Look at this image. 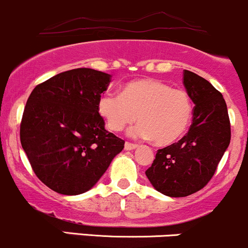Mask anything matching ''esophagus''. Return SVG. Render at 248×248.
Segmentation results:
<instances>
[{
  "instance_id": "34e87169",
  "label": "esophagus",
  "mask_w": 248,
  "mask_h": 248,
  "mask_svg": "<svg viewBox=\"0 0 248 248\" xmlns=\"http://www.w3.org/2000/svg\"><path fill=\"white\" fill-rule=\"evenodd\" d=\"M134 149H137L136 144H132V142H126V144H124V150H127V151H129V150H134Z\"/></svg>"
}]
</instances>
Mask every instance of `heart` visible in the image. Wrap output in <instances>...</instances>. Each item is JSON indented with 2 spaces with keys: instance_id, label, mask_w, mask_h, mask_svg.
I'll return each mask as SVG.
<instances>
[{
  "instance_id": "heart-1",
  "label": "heart",
  "mask_w": 248,
  "mask_h": 248,
  "mask_svg": "<svg viewBox=\"0 0 248 248\" xmlns=\"http://www.w3.org/2000/svg\"><path fill=\"white\" fill-rule=\"evenodd\" d=\"M191 98L182 90L155 79L128 82L122 93L108 91L98 99V112L110 131L120 132L138 117L132 127V138L154 140L157 145H169L179 139L192 117Z\"/></svg>"
}]
</instances>
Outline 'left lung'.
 Segmentation results:
<instances>
[{
	"instance_id": "8db88e82",
	"label": "left lung",
	"mask_w": 248,
	"mask_h": 248,
	"mask_svg": "<svg viewBox=\"0 0 248 248\" xmlns=\"http://www.w3.org/2000/svg\"><path fill=\"white\" fill-rule=\"evenodd\" d=\"M184 85L194 103L193 122L184 138L157 150L154 163L145 171L156 191L174 198L202 189L231 142L228 109L221 92L189 71L184 72Z\"/></svg>"
}]
</instances>
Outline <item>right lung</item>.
Here are the masks:
<instances>
[{
	"instance_id": "obj_1",
	"label": "right lung",
	"mask_w": 248,
	"mask_h": 248,
	"mask_svg": "<svg viewBox=\"0 0 248 248\" xmlns=\"http://www.w3.org/2000/svg\"><path fill=\"white\" fill-rule=\"evenodd\" d=\"M110 74L77 68L50 78L26 102L20 141L34 174L52 191L77 196L91 189L124 141L104 128L98 99Z\"/></svg>"
}]
</instances>
